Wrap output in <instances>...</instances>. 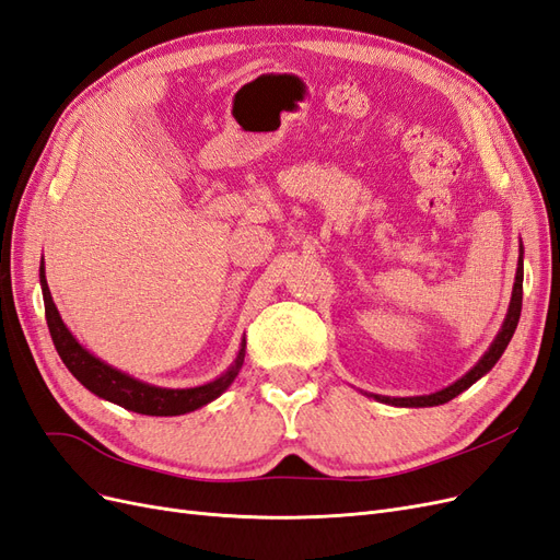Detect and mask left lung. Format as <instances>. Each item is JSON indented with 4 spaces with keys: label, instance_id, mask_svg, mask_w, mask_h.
<instances>
[{
    "label": "left lung",
    "instance_id": "left-lung-1",
    "mask_svg": "<svg viewBox=\"0 0 560 560\" xmlns=\"http://www.w3.org/2000/svg\"><path fill=\"white\" fill-rule=\"evenodd\" d=\"M521 301H523V245L518 247V266H516V280H514V290H512V301H510V311H506V317L502 322V327L498 331V336L493 338V343L483 352V358L474 364L463 378H457L455 383H451L444 389H436L432 395H420V397H385V395H369L374 397L381 404H389V406H404V409H420V406H439L446 404L453 397H457L460 393H465L467 387H471L479 378H483L490 369L498 364V360L502 358V352L510 346L512 336L516 331L518 317H521Z\"/></svg>",
    "mask_w": 560,
    "mask_h": 560
}]
</instances>
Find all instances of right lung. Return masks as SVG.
I'll list each match as a JSON object with an SVG mask.
<instances>
[{
    "label": "right lung",
    "mask_w": 560,
    "mask_h": 560,
    "mask_svg": "<svg viewBox=\"0 0 560 560\" xmlns=\"http://www.w3.org/2000/svg\"><path fill=\"white\" fill-rule=\"evenodd\" d=\"M39 282H42V294H44V308H46V322H48V331L50 338H54V346L60 354L62 364L70 369V374L86 387L93 395L100 399H107L112 404L124 406L128 411L142 413V416H184L191 413L200 406H206L214 401L224 389L235 381L238 371L245 362V338L241 343L238 354H235L233 364L224 371L222 376H217L214 381L206 385H196V387H159L144 383L140 378H132L124 371H118L95 358L93 352L83 348L72 331L67 329L62 322L54 296H50L46 273H44V259L39 266Z\"/></svg>",
    "instance_id": "add662e5"
}]
</instances>
